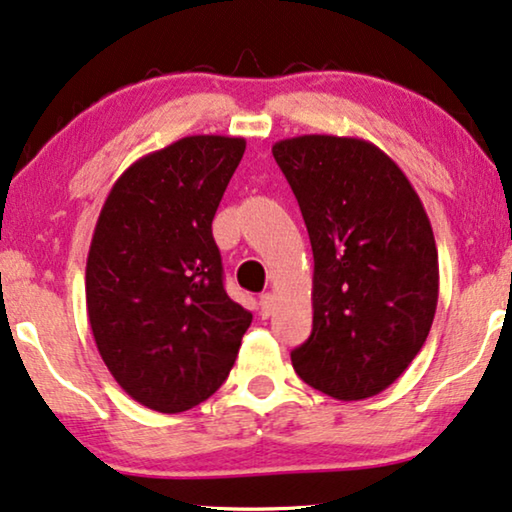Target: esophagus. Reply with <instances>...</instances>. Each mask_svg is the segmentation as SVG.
<instances>
[{
    "instance_id": "obj_1",
    "label": "esophagus",
    "mask_w": 512,
    "mask_h": 512,
    "mask_svg": "<svg viewBox=\"0 0 512 512\" xmlns=\"http://www.w3.org/2000/svg\"><path fill=\"white\" fill-rule=\"evenodd\" d=\"M272 307H275V296H272V293H263V296H261V312H263V317H270Z\"/></svg>"
}]
</instances>
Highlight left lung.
<instances>
[{
	"label": "left lung",
	"mask_w": 512,
	"mask_h": 512,
	"mask_svg": "<svg viewBox=\"0 0 512 512\" xmlns=\"http://www.w3.org/2000/svg\"><path fill=\"white\" fill-rule=\"evenodd\" d=\"M310 235L312 333L291 352L300 380L338 401L394 384L426 342L438 305V249L401 167L359 137L279 139Z\"/></svg>",
	"instance_id": "8db88e82"
}]
</instances>
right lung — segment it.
Returning a JSON list of instances; mask_svg holds the SVG:
<instances>
[{
    "label": "right lung",
    "mask_w": 512,
    "mask_h": 512,
    "mask_svg": "<svg viewBox=\"0 0 512 512\" xmlns=\"http://www.w3.org/2000/svg\"><path fill=\"white\" fill-rule=\"evenodd\" d=\"M247 149L191 135L135 160L104 200L86 307L109 373L156 412L191 410L226 380L251 312L223 289L212 221Z\"/></svg>",
    "instance_id": "1"
}]
</instances>
